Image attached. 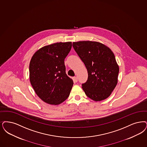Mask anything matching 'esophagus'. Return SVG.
<instances>
[{
  "mask_svg": "<svg viewBox=\"0 0 147 147\" xmlns=\"http://www.w3.org/2000/svg\"><path fill=\"white\" fill-rule=\"evenodd\" d=\"M73 79H74V81L75 82H78V78H77L76 76H74V77L73 78Z\"/></svg>",
  "mask_w": 147,
  "mask_h": 147,
  "instance_id": "1",
  "label": "esophagus"
}]
</instances>
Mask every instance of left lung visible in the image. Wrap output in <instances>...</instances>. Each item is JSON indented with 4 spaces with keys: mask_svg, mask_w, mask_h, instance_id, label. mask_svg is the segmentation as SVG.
<instances>
[{
    "mask_svg": "<svg viewBox=\"0 0 147 147\" xmlns=\"http://www.w3.org/2000/svg\"><path fill=\"white\" fill-rule=\"evenodd\" d=\"M73 47L88 73L87 82L82 84L85 94L96 102L107 98L117 83L119 67L114 54L97 41L73 42Z\"/></svg>",
    "mask_w": 147,
    "mask_h": 147,
    "instance_id": "8db88e82",
    "label": "left lung"
}]
</instances>
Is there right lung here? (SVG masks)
<instances>
[{"label":"right lung","mask_w":147,"mask_h":147,"mask_svg":"<svg viewBox=\"0 0 147 147\" xmlns=\"http://www.w3.org/2000/svg\"><path fill=\"white\" fill-rule=\"evenodd\" d=\"M71 42H59L41 47L30 63V82L36 94L44 102L59 105L69 96L73 80L65 73V59Z\"/></svg>","instance_id":"obj_1"}]
</instances>
